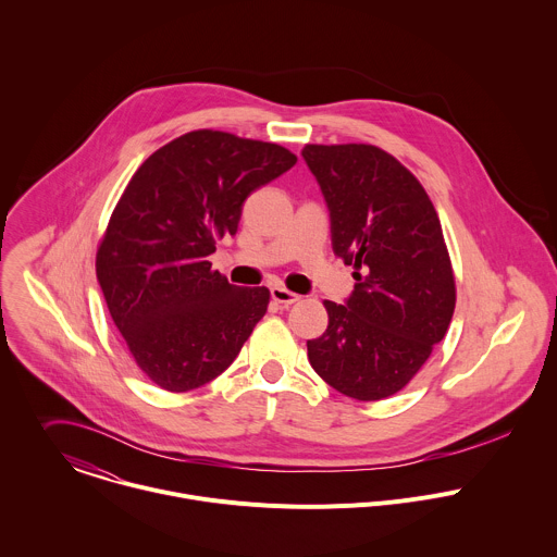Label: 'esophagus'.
<instances>
[{"label": "esophagus", "instance_id": "obj_1", "mask_svg": "<svg viewBox=\"0 0 557 557\" xmlns=\"http://www.w3.org/2000/svg\"><path fill=\"white\" fill-rule=\"evenodd\" d=\"M271 299L275 301V304H282V306H293V304H297L299 301V295L297 293H293V290H288V288H284V286H273L271 288Z\"/></svg>", "mask_w": 557, "mask_h": 557}]
</instances>
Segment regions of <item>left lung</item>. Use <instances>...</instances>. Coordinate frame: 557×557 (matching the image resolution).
I'll use <instances>...</instances> for the list:
<instances>
[{
    "mask_svg": "<svg viewBox=\"0 0 557 557\" xmlns=\"http://www.w3.org/2000/svg\"><path fill=\"white\" fill-rule=\"evenodd\" d=\"M332 215L335 256L350 264L346 306L323 301L330 325L308 339L317 374L355 400L400 392L444 339L456 282L440 215L422 183L372 144H306Z\"/></svg>",
    "mask_w": 557,
    "mask_h": 557,
    "instance_id": "1",
    "label": "left lung"
}]
</instances>
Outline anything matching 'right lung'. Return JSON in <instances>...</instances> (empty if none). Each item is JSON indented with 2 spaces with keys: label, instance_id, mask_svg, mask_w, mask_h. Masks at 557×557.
<instances>
[{
  "label": "right lung",
  "instance_id": "obj_1",
  "mask_svg": "<svg viewBox=\"0 0 557 557\" xmlns=\"http://www.w3.org/2000/svg\"><path fill=\"white\" fill-rule=\"evenodd\" d=\"M295 163L280 144L198 128L131 176L97 249V280L131 357L161 389L218 379L264 317L269 288L227 284L209 256L236 234L247 196Z\"/></svg>",
  "mask_w": 557,
  "mask_h": 557
}]
</instances>
